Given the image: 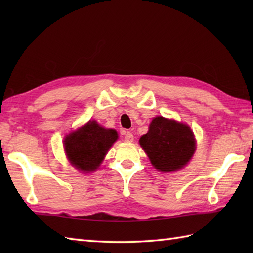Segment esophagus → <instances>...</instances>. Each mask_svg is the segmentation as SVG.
Segmentation results:
<instances>
[{
    "mask_svg": "<svg viewBox=\"0 0 253 253\" xmlns=\"http://www.w3.org/2000/svg\"><path fill=\"white\" fill-rule=\"evenodd\" d=\"M124 139H125L126 142H132L133 141V135L130 132V131H127L125 133V137H124Z\"/></svg>",
    "mask_w": 253,
    "mask_h": 253,
    "instance_id": "1",
    "label": "esophagus"
}]
</instances>
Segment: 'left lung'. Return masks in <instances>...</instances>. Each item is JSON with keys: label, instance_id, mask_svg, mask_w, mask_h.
Wrapping results in <instances>:
<instances>
[{"label": "left lung", "instance_id": "1", "mask_svg": "<svg viewBox=\"0 0 253 253\" xmlns=\"http://www.w3.org/2000/svg\"><path fill=\"white\" fill-rule=\"evenodd\" d=\"M139 143L153 168L163 173L181 169L196 151V139L190 127L163 116L153 118L149 131Z\"/></svg>", "mask_w": 253, "mask_h": 253}]
</instances>
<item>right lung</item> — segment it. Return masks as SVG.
Masks as SVG:
<instances>
[{
	"mask_svg": "<svg viewBox=\"0 0 253 253\" xmlns=\"http://www.w3.org/2000/svg\"><path fill=\"white\" fill-rule=\"evenodd\" d=\"M118 139L117 131L106 129L95 121H89L64 139L68 161L83 173L99 169L107 151Z\"/></svg>",
	"mask_w": 253,
	"mask_h": 253,
	"instance_id": "1",
	"label": "right lung"
}]
</instances>
